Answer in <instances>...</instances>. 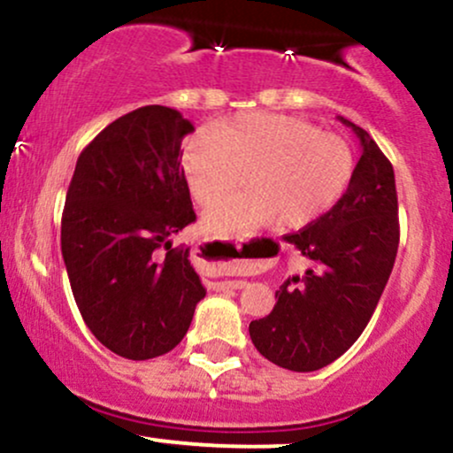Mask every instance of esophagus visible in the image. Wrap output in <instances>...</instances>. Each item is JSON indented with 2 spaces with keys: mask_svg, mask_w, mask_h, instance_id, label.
I'll return each instance as SVG.
<instances>
[{
  "mask_svg": "<svg viewBox=\"0 0 453 453\" xmlns=\"http://www.w3.org/2000/svg\"><path fill=\"white\" fill-rule=\"evenodd\" d=\"M232 249H236V251H244V244H241V242H236V244H230ZM244 285H247V280H219V283H215V288L217 289H242Z\"/></svg>",
  "mask_w": 453,
  "mask_h": 453,
  "instance_id": "obj_1",
  "label": "esophagus"
}]
</instances>
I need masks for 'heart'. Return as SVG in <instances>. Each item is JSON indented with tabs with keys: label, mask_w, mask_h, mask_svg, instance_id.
Wrapping results in <instances>:
<instances>
[{
	"label": "heart",
	"mask_w": 453,
	"mask_h": 453,
	"mask_svg": "<svg viewBox=\"0 0 453 453\" xmlns=\"http://www.w3.org/2000/svg\"><path fill=\"white\" fill-rule=\"evenodd\" d=\"M357 155L345 136L304 119L251 112L187 140L183 170L191 196L211 206L242 183L249 191L206 212V230L241 236L257 227L300 230L334 209L351 187Z\"/></svg>",
	"instance_id": "b5f03b06"
}]
</instances>
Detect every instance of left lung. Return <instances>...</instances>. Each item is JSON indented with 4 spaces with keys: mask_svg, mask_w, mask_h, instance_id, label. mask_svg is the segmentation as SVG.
<instances>
[{
    "mask_svg": "<svg viewBox=\"0 0 453 453\" xmlns=\"http://www.w3.org/2000/svg\"><path fill=\"white\" fill-rule=\"evenodd\" d=\"M339 119L362 142L351 187L321 219L285 234V241L311 259V268L280 285L273 313L249 324L256 349L296 372L319 371L357 341L375 313L398 251L392 164L368 132Z\"/></svg>",
    "mask_w": 453,
    "mask_h": 453,
    "instance_id": "obj_1",
    "label": "left lung"
}]
</instances>
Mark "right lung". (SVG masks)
<instances>
[{
	"label": "right lung",
	"instance_id": "1",
	"mask_svg": "<svg viewBox=\"0 0 453 453\" xmlns=\"http://www.w3.org/2000/svg\"><path fill=\"white\" fill-rule=\"evenodd\" d=\"M189 119L142 106L82 149L61 217V253L82 319L127 360L173 351L206 296L189 249L173 236L196 221L180 165Z\"/></svg>",
	"mask_w": 453,
	"mask_h": 453
}]
</instances>
